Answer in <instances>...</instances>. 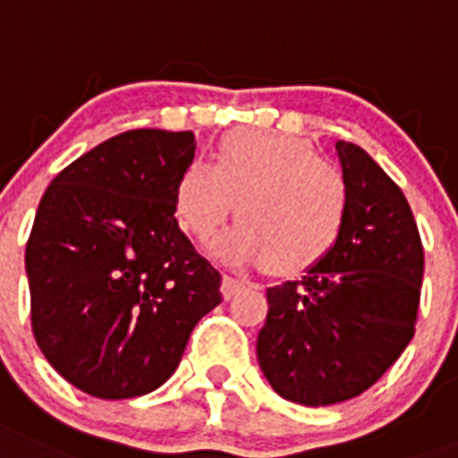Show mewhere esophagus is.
I'll return each instance as SVG.
<instances>
[{
  "instance_id": "obj_1",
  "label": "esophagus",
  "mask_w": 458,
  "mask_h": 458,
  "mask_svg": "<svg viewBox=\"0 0 458 458\" xmlns=\"http://www.w3.org/2000/svg\"><path fill=\"white\" fill-rule=\"evenodd\" d=\"M244 284H247V282L237 280V277H233V275H223V287H221L223 296H225V299H233V296L244 287Z\"/></svg>"
}]
</instances>
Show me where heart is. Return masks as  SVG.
<instances>
[{
	"label": "heart",
	"instance_id": "1",
	"mask_svg": "<svg viewBox=\"0 0 458 458\" xmlns=\"http://www.w3.org/2000/svg\"><path fill=\"white\" fill-rule=\"evenodd\" d=\"M235 202L240 223L216 254L293 275L332 254L348 221L351 191L341 169L318 157L306 139L240 129L221 140L216 162L192 157L174 188L181 228L199 242L228 221Z\"/></svg>",
	"mask_w": 458,
	"mask_h": 458
}]
</instances>
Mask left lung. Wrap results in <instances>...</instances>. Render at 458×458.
I'll return each instance as SVG.
<instances>
[{
	"label": "left lung",
	"mask_w": 458,
	"mask_h": 458,
	"mask_svg": "<svg viewBox=\"0 0 458 458\" xmlns=\"http://www.w3.org/2000/svg\"><path fill=\"white\" fill-rule=\"evenodd\" d=\"M351 191L344 235L301 280L267 289L256 355L277 395L306 407L358 397L414 336L423 247L407 197L355 143H336Z\"/></svg>",
	"instance_id": "obj_1"
}]
</instances>
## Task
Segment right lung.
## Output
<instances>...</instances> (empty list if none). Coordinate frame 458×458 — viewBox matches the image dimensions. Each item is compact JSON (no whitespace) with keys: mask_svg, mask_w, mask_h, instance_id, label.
I'll list each match as a JSON object with an SVG mask.
<instances>
[{"mask_svg":"<svg viewBox=\"0 0 458 458\" xmlns=\"http://www.w3.org/2000/svg\"><path fill=\"white\" fill-rule=\"evenodd\" d=\"M192 131L133 129L74 159L44 192L25 247L37 345L74 388L126 400L176 371L221 303V275L174 216Z\"/></svg>","mask_w":458,"mask_h":458,"instance_id":"1","label":"right lung"}]
</instances>
